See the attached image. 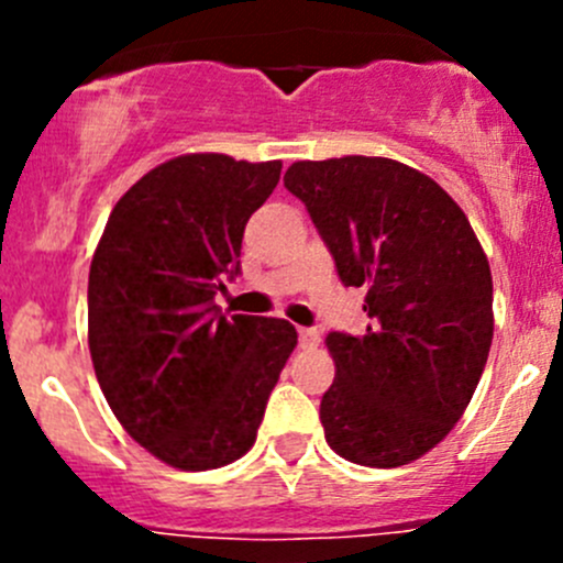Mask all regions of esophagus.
Returning <instances> with one entry per match:
<instances>
[{
  "label": "esophagus",
  "mask_w": 563,
  "mask_h": 563,
  "mask_svg": "<svg viewBox=\"0 0 563 563\" xmlns=\"http://www.w3.org/2000/svg\"><path fill=\"white\" fill-rule=\"evenodd\" d=\"M318 332L316 329H308V327H302L299 329V345H302V349H313V345H318Z\"/></svg>",
  "instance_id": "esophagus-1"
}]
</instances>
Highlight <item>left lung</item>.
<instances>
[{
	"label": "left lung",
	"mask_w": 563,
	"mask_h": 563,
	"mask_svg": "<svg viewBox=\"0 0 563 563\" xmlns=\"http://www.w3.org/2000/svg\"><path fill=\"white\" fill-rule=\"evenodd\" d=\"M345 286H365V334L329 332L327 444L371 468L433 450L474 397L493 343V277L463 209L389 157L299 161L283 176Z\"/></svg>",
	"instance_id": "obj_1"
}]
</instances>
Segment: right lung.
<instances>
[{"mask_svg":"<svg viewBox=\"0 0 563 563\" xmlns=\"http://www.w3.org/2000/svg\"><path fill=\"white\" fill-rule=\"evenodd\" d=\"M280 168L218 152L161 163L119 198L92 255L95 376L130 439L174 468L245 455L297 345L283 318H229L212 302Z\"/></svg>","mask_w":563,"mask_h":563,"instance_id":"add662e5","label":"right lung"}]
</instances>
